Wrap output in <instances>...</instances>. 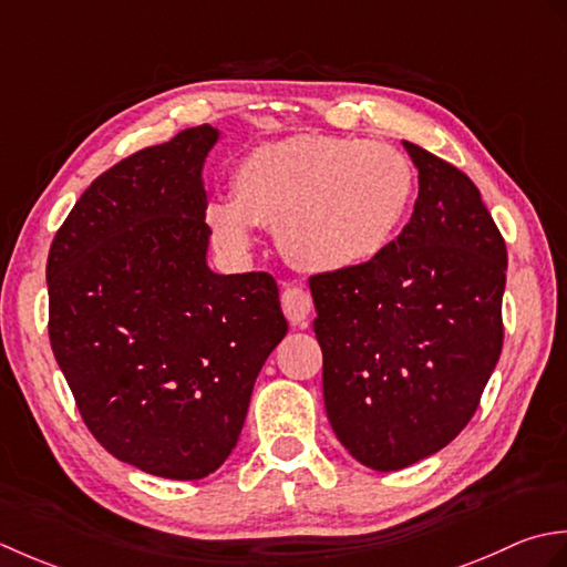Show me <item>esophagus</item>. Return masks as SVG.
Segmentation results:
<instances>
[{
	"label": "esophagus",
	"instance_id": "esophagus-1",
	"mask_svg": "<svg viewBox=\"0 0 567 567\" xmlns=\"http://www.w3.org/2000/svg\"><path fill=\"white\" fill-rule=\"evenodd\" d=\"M281 308L291 326H306L310 313H313V298H310L306 288L286 286L281 293Z\"/></svg>",
	"mask_w": 567,
	"mask_h": 567
}]
</instances>
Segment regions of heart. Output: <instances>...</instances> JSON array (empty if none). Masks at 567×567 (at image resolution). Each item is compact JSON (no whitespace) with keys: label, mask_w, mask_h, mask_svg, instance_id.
Segmentation results:
<instances>
[{"label":"heart","mask_w":567,"mask_h":567,"mask_svg":"<svg viewBox=\"0 0 567 567\" xmlns=\"http://www.w3.org/2000/svg\"><path fill=\"white\" fill-rule=\"evenodd\" d=\"M411 200L413 168L399 148L357 136H291L241 158L233 200H213L205 223L237 257L251 251L254 227H269L293 267L340 274L394 241Z\"/></svg>","instance_id":"heart-1"}]
</instances>
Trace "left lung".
Wrapping results in <instances>:
<instances>
[{
	"label": "left lung",
	"mask_w": 567,
	"mask_h": 567,
	"mask_svg": "<svg viewBox=\"0 0 567 567\" xmlns=\"http://www.w3.org/2000/svg\"><path fill=\"white\" fill-rule=\"evenodd\" d=\"M403 148L419 168L409 225L364 267L310 279L328 421L379 472L465 429L504 340L506 245L477 186L425 148Z\"/></svg>",
	"instance_id": "1"
}]
</instances>
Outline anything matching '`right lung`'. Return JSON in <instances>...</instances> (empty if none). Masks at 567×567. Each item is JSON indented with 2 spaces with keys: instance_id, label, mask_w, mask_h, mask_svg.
Returning <instances> with one entry per match:
<instances>
[{
  "instance_id": "obj_1",
  "label": "right lung",
  "mask_w": 567,
  "mask_h": 567,
  "mask_svg": "<svg viewBox=\"0 0 567 567\" xmlns=\"http://www.w3.org/2000/svg\"><path fill=\"white\" fill-rule=\"evenodd\" d=\"M217 142L200 124L102 173L45 267L51 348L85 425L166 480H203L229 457L288 332L269 274L207 267L203 164Z\"/></svg>"
}]
</instances>
